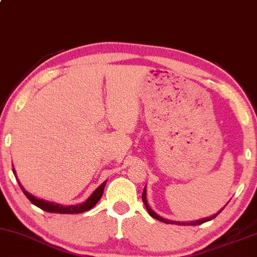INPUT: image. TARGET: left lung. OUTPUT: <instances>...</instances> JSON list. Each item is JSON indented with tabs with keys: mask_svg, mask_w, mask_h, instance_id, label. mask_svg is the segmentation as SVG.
<instances>
[{
	"mask_svg": "<svg viewBox=\"0 0 257 257\" xmlns=\"http://www.w3.org/2000/svg\"><path fill=\"white\" fill-rule=\"evenodd\" d=\"M142 201H144V204L146 206V208H147V211L148 214L151 215L153 218H155L157 220H160V222H163V223H167V224H178V225H200V224H203L208 222V220H211L212 218H215V217L219 214L220 211L223 210V209H220V210L217 212V214L212 215L210 217H207V218H202V219H199V220H195V222H175V220H170V219H165L163 218V217H161L156 214L155 211L153 210V209L149 207V204L147 202V196H146V187L144 188V192H142Z\"/></svg>",
	"mask_w": 257,
	"mask_h": 257,
	"instance_id": "1",
	"label": "left lung"
}]
</instances>
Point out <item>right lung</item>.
<instances>
[{
	"label": "right lung",
	"instance_id": "1",
	"mask_svg": "<svg viewBox=\"0 0 257 257\" xmlns=\"http://www.w3.org/2000/svg\"><path fill=\"white\" fill-rule=\"evenodd\" d=\"M13 172L16 177V179H17V181H18L19 186H21V188H22L23 193L26 195L27 199H29L31 202L34 204V206L39 207L45 211L57 212V214H80V212H85V211L89 210V209H92L98 202V200L101 199V196H102V194H103V191H104L105 183H106V181H104L103 184H101L100 186H98L95 191L93 192V194L85 201V202L76 204V206H62V204L50 202V201L38 199V197H35L34 195L30 194V193L22 186V184L19 183L17 175H16V170L14 169V165H13Z\"/></svg>",
	"mask_w": 257,
	"mask_h": 257
}]
</instances>
